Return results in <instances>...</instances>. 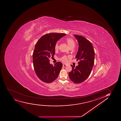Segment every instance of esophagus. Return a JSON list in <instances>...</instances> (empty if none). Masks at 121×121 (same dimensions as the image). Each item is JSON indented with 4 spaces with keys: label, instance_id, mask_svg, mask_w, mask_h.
<instances>
[{
    "label": "esophagus",
    "instance_id": "obj_1",
    "mask_svg": "<svg viewBox=\"0 0 121 121\" xmlns=\"http://www.w3.org/2000/svg\"><path fill=\"white\" fill-rule=\"evenodd\" d=\"M63 67H66V66H67V65H65V64H63Z\"/></svg>",
    "mask_w": 121,
    "mask_h": 121
}]
</instances>
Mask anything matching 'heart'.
Returning <instances> with one entry per match:
<instances>
[{"instance_id":"b5f03b06","label":"heart","mask_w":121,"mask_h":121,"mask_svg":"<svg viewBox=\"0 0 121 121\" xmlns=\"http://www.w3.org/2000/svg\"><path fill=\"white\" fill-rule=\"evenodd\" d=\"M66 42H67V44H68L69 47V48L71 47H74L75 46V43L74 41L71 38H69L66 39ZM55 50H57L59 48V44L58 43H56L55 45V47H54ZM69 56H64L63 57H61L60 58V61L63 62L64 63H67L68 62V58Z\"/></svg>"}]
</instances>
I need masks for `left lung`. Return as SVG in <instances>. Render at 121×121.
Returning a JSON list of instances; mask_svg holds the SVG:
<instances>
[{
  "mask_svg": "<svg viewBox=\"0 0 121 121\" xmlns=\"http://www.w3.org/2000/svg\"><path fill=\"white\" fill-rule=\"evenodd\" d=\"M79 43V49L75 58L79 60L78 65H72L71 71L69 73L70 79L75 83L86 80L90 75L95 62V50L92 43L83 36L74 35Z\"/></svg>",
  "mask_w": 121,
  "mask_h": 121,
  "instance_id": "1",
  "label": "left lung"
}]
</instances>
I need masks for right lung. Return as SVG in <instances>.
I'll return each mask as SVG.
<instances>
[{"instance_id": "add662e5", "label": "right lung", "mask_w": 121, "mask_h": 121, "mask_svg": "<svg viewBox=\"0 0 121 121\" xmlns=\"http://www.w3.org/2000/svg\"><path fill=\"white\" fill-rule=\"evenodd\" d=\"M65 35L61 33L46 34L35 44L33 54V67L37 76L43 82L51 83L58 76L63 64L58 62L53 65L50 64L49 58H52L55 54L56 42Z\"/></svg>"}]
</instances>
